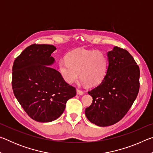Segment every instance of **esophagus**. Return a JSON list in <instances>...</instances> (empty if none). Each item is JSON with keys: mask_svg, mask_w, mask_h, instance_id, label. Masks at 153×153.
I'll return each mask as SVG.
<instances>
[{"mask_svg": "<svg viewBox=\"0 0 153 153\" xmlns=\"http://www.w3.org/2000/svg\"><path fill=\"white\" fill-rule=\"evenodd\" d=\"M76 92H77V94H78V95H83V94H84V92L82 91V90H79V89H77L76 90Z\"/></svg>", "mask_w": 153, "mask_h": 153, "instance_id": "34e87169", "label": "esophagus"}]
</instances>
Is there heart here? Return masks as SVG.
<instances>
[{
	"label": "heart",
	"instance_id": "1",
	"mask_svg": "<svg viewBox=\"0 0 153 153\" xmlns=\"http://www.w3.org/2000/svg\"><path fill=\"white\" fill-rule=\"evenodd\" d=\"M66 59L59 62V70L69 84L76 82L80 74L82 81L88 86H96L107 74V58L99 51L77 49L67 54Z\"/></svg>",
	"mask_w": 153,
	"mask_h": 153
}]
</instances>
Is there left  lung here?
I'll return each mask as SVG.
<instances>
[{
    "label": "left lung",
    "instance_id": "obj_1",
    "mask_svg": "<svg viewBox=\"0 0 153 153\" xmlns=\"http://www.w3.org/2000/svg\"><path fill=\"white\" fill-rule=\"evenodd\" d=\"M107 59L106 76L88 92L93 101L85 110L88 120L100 127L113 125L125 116L140 87L139 67L128 51L114 46L107 53Z\"/></svg>",
    "mask_w": 153,
    "mask_h": 153
}]
</instances>
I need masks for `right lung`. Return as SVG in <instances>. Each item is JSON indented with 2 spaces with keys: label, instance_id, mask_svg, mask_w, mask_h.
Here are the masks:
<instances>
[{
  "label": "right lung",
  "instance_id": "obj_1",
  "mask_svg": "<svg viewBox=\"0 0 153 153\" xmlns=\"http://www.w3.org/2000/svg\"><path fill=\"white\" fill-rule=\"evenodd\" d=\"M56 47L32 45L15 59L12 69L15 97L28 115L38 122H51L60 117L76 88L61 74L49 67L55 60L51 54Z\"/></svg>",
  "mask_w": 153,
  "mask_h": 153
}]
</instances>
